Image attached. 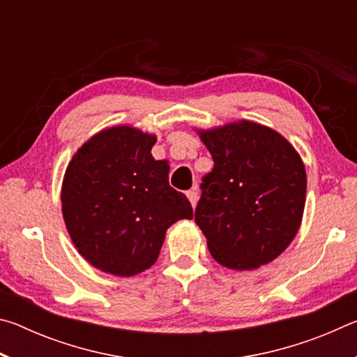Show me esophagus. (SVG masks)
<instances>
[{
	"label": "esophagus",
	"mask_w": 357,
	"mask_h": 357,
	"mask_svg": "<svg viewBox=\"0 0 357 357\" xmlns=\"http://www.w3.org/2000/svg\"><path fill=\"white\" fill-rule=\"evenodd\" d=\"M187 198H189L192 208H195L197 203H198V198H200V192H198V187H193L192 190L187 192Z\"/></svg>",
	"instance_id": "1"
}]
</instances>
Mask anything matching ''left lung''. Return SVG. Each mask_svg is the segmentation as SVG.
Here are the masks:
<instances>
[{"label":"left lung","instance_id":"obj_1","mask_svg":"<svg viewBox=\"0 0 357 357\" xmlns=\"http://www.w3.org/2000/svg\"><path fill=\"white\" fill-rule=\"evenodd\" d=\"M197 132L214 160L195 209L211 255L234 271L271 263L291 244L304 214L299 153L277 130L247 119Z\"/></svg>","mask_w":357,"mask_h":357}]
</instances>
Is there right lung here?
Listing matches in <instances>:
<instances>
[{
    "label": "right lung",
    "instance_id": "1",
    "mask_svg": "<svg viewBox=\"0 0 357 357\" xmlns=\"http://www.w3.org/2000/svg\"><path fill=\"white\" fill-rule=\"evenodd\" d=\"M155 140L132 126H113L83 143L66 168V228L78 253L107 274L149 269L167 229L193 217L184 193L168 184V162L151 154Z\"/></svg>",
    "mask_w": 357,
    "mask_h": 357
}]
</instances>
